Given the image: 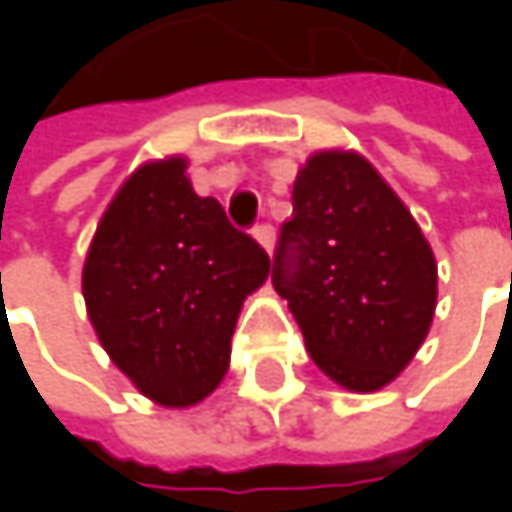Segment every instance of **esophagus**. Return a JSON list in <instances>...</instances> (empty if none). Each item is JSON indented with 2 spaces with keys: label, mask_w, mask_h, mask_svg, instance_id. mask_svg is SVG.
<instances>
[{
  "label": "esophagus",
  "mask_w": 512,
  "mask_h": 512,
  "mask_svg": "<svg viewBox=\"0 0 512 512\" xmlns=\"http://www.w3.org/2000/svg\"><path fill=\"white\" fill-rule=\"evenodd\" d=\"M252 237L257 240V246L269 255L272 252V246H275V231H272V225H257L255 231H252Z\"/></svg>",
  "instance_id": "1"
}]
</instances>
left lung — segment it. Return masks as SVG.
Returning <instances> with one entry per match:
<instances>
[{
	"mask_svg": "<svg viewBox=\"0 0 512 512\" xmlns=\"http://www.w3.org/2000/svg\"><path fill=\"white\" fill-rule=\"evenodd\" d=\"M272 284L314 364L370 394L421 350L439 296L436 255L409 207L356 151H317L293 183Z\"/></svg>",
	"mask_w": 512,
	"mask_h": 512,
	"instance_id": "8db88e82",
	"label": "left lung"
}]
</instances>
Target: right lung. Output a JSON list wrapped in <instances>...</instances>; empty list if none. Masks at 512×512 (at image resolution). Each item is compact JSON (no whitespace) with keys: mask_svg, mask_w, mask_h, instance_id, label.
I'll use <instances>...</instances> for the list:
<instances>
[{"mask_svg":"<svg viewBox=\"0 0 512 512\" xmlns=\"http://www.w3.org/2000/svg\"><path fill=\"white\" fill-rule=\"evenodd\" d=\"M186 156L139 165L115 192L82 266V296L115 367L165 409L219 388L249 293L269 257L201 198Z\"/></svg>","mask_w":512,"mask_h":512,"instance_id":"1","label":"right lung"}]
</instances>
